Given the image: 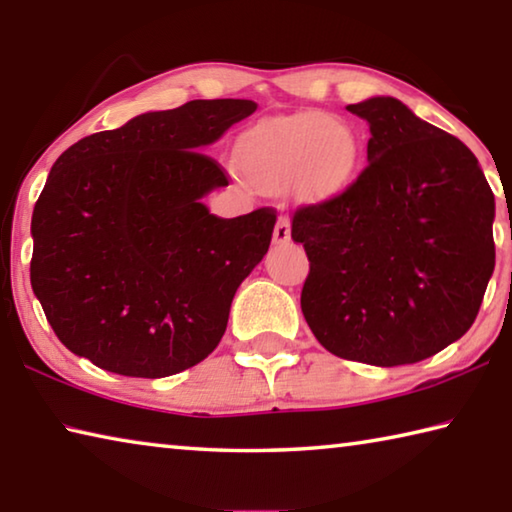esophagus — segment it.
Wrapping results in <instances>:
<instances>
[{
	"instance_id": "34e87169",
	"label": "esophagus",
	"mask_w": 512,
	"mask_h": 512,
	"mask_svg": "<svg viewBox=\"0 0 512 512\" xmlns=\"http://www.w3.org/2000/svg\"><path fill=\"white\" fill-rule=\"evenodd\" d=\"M291 239V223L287 216H280L275 223V230H273V241L275 244H287Z\"/></svg>"
}]
</instances>
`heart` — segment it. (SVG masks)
<instances>
[{
    "mask_svg": "<svg viewBox=\"0 0 512 512\" xmlns=\"http://www.w3.org/2000/svg\"><path fill=\"white\" fill-rule=\"evenodd\" d=\"M357 128L325 112L266 119L239 135L235 164L259 189H293L307 201H327L348 187L361 167Z\"/></svg>",
    "mask_w": 512,
    "mask_h": 512,
    "instance_id": "1",
    "label": "heart"
}]
</instances>
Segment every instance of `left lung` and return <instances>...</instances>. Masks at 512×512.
Masks as SVG:
<instances>
[{
    "label": "left lung",
    "instance_id": "8db88e82",
    "mask_svg": "<svg viewBox=\"0 0 512 512\" xmlns=\"http://www.w3.org/2000/svg\"><path fill=\"white\" fill-rule=\"evenodd\" d=\"M368 121V167L293 212L309 275L300 307L336 357L418 363L461 339L495 271V194L474 153L393 97L348 106Z\"/></svg>",
    "mask_w": 512,
    "mask_h": 512
}]
</instances>
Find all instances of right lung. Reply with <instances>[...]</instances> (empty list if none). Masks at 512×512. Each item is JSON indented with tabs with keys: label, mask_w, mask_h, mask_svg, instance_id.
I'll return each mask as SVG.
<instances>
[{
	"label": "right lung",
	"mask_w": 512,
	"mask_h": 512,
	"mask_svg": "<svg viewBox=\"0 0 512 512\" xmlns=\"http://www.w3.org/2000/svg\"><path fill=\"white\" fill-rule=\"evenodd\" d=\"M255 110L248 99L187 101L83 137L56 160L33 207L31 287L67 350L146 379L214 352L275 212L210 214L201 198L228 176L203 149Z\"/></svg>",
	"instance_id": "right-lung-1"
}]
</instances>
